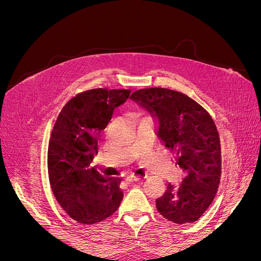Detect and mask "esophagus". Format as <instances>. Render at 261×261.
Here are the masks:
<instances>
[{
	"label": "esophagus",
	"instance_id": "1",
	"mask_svg": "<svg viewBox=\"0 0 261 261\" xmlns=\"http://www.w3.org/2000/svg\"><path fill=\"white\" fill-rule=\"evenodd\" d=\"M126 183H128V184H133V183H138V181H140L141 180V178L139 177V176H133V175H130V176H127L126 177Z\"/></svg>",
	"mask_w": 261,
	"mask_h": 261
}]
</instances>
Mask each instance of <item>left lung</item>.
Here are the masks:
<instances>
[{
    "label": "left lung",
    "instance_id": "8db88e82",
    "mask_svg": "<svg viewBox=\"0 0 261 261\" xmlns=\"http://www.w3.org/2000/svg\"><path fill=\"white\" fill-rule=\"evenodd\" d=\"M130 98L147 109L156 122V135L185 176L178 187L169 184L155 200L161 215L177 224L192 223L208 209L221 177L219 134L210 114L186 94L148 88Z\"/></svg>",
    "mask_w": 261,
    "mask_h": 261
}]
</instances>
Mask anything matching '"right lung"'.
Listing matches in <instances>:
<instances>
[{
    "label": "right lung",
    "mask_w": 261,
    "mask_h": 261,
    "mask_svg": "<svg viewBox=\"0 0 261 261\" xmlns=\"http://www.w3.org/2000/svg\"><path fill=\"white\" fill-rule=\"evenodd\" d=\"M129 94L130 90L103 88L78 93L55 122L48 150L50 184L60 206L80 223L107 219L123 199L117 181L105 178L90 164L98 152L99 134Z\"/></svg>",
    "instance_id": "add662e5"
}]
</instances>
